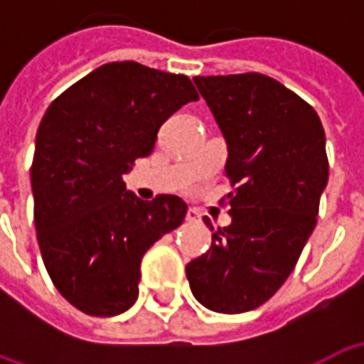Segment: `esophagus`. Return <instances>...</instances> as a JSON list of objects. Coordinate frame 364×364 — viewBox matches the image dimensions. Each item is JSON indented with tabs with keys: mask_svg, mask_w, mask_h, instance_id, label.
<instances>
[{
	"mask_svg": "<svg viewBox=\"0 0 364 364\" xmlns=\"http://www.w3.org/2000/svg\"><path fill=\"white\" fill-rule=\"evenodd\" d=\"M198 218H200V216H198V213L195 210V208H189V210H187V214H185V220L189 222V224H197Z\"/></svg>",
	"mask_w": 364,
	"mask_h": 364,
	"instance_id": "esophagus-1",
	"label": "esophagus"
}]
</instances>
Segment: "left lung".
Segmentation results:
<instances>
[{"label":"left lung","instance_id":"left-lung-1","mask_svg":"<svg viewBox=\"0 0 364 364\" xmlns=\"http://www.w3.org/2000/svg\"><path fill=\"white\" fill-rule=\"evenodd\" d=\"M193 82L228 146L234 193L232 224L214 232L210 250L185 273L205 308L250 312L281 289L314 232L329 175L326 134L318 112L269 75ZM205 224L214 230L206 216Z\"/></svg>","mask_w":364,"mask_h":364}]
</instances>
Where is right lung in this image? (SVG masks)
<instances>
[{"mask_svg":"<svg viewBox=\"0 0 364 364\" xmlns=\"http://www.w3.org/2000/svg\"><path fill=\"white\" fill-rule=\"evenodd\" d=\"M197 99L187 75L111 62L44 112L31 167L36 240L54 287L77 310L127 312L144 253L183 224L185 200H140L122 177L150 156L159 127Z\"/></svg>","mask_w":364,"mask_h":364,"instance_id":"1","label":"right lung"}]
</instances>
